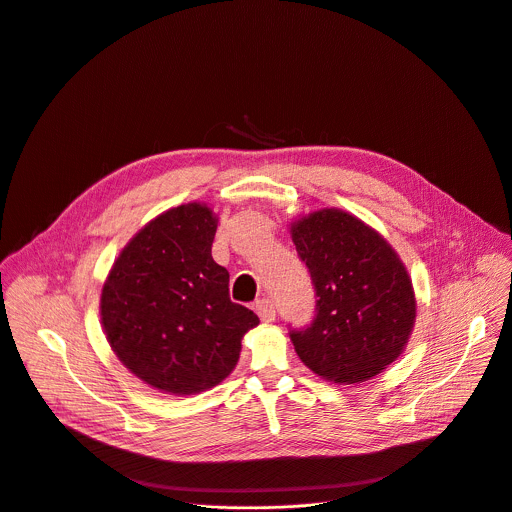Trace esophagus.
I'll return each instance as SVG.
<instances>
[{
  "label": "esophagus",
  "mask_w": 512,
  "mask_h": 512,
  "mask_svg": "<svg viewBox=\"0 0 512 512\" xmlns=\"http://www.w3.org/2000/svg\"><path fill=\"white\" fill-rule=\"evenodd\" d=\"M255 312L259 314L261 322H273V320H275V306H273V302L267 300V298H263V300H259V302L255 304Z\"/></svg>",
  "instance_id": "1"
}]
</instances>
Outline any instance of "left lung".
Returning a JSON list of instances; mask_svg holds the SVG:
<instances>
[{"mask_svg": "<svg viewBox=\"0 0 512 512\" xmlns=\"http://www.w3.org/2000/svg\"><path fill=\"white\" fill-rule=\"evenodd\" d=\"M291 239L316 298L312 322L289 328L298 356L336 383L379 375L403 352L415 322L405 265L383 237L336 208L291 225Z\"/></svg>", "mask_w": 512, "mask_h": 512, "instance_id": "left-lung-1", "label": "left lung"}]
</instances>
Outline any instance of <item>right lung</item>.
Listing matches in <instances>:
<instances>
[{"mask_svg": "<svg viewBox=\"0 0 512 512\" xmlns=\"http://www.w3.org/2000/svg\"><path fill=\"white\" fill-rule=\"evenodd\" d=\"M216 218L182 204L145 225L121 251L101 294L113 352L154 389L192 395L235 369L257 314L231 302L229 271L212 259Z\"/></svg>", "mask_w": 512, "mask_h": 512, "instance_id": "1", "label": "right lung"}]
</instances>
